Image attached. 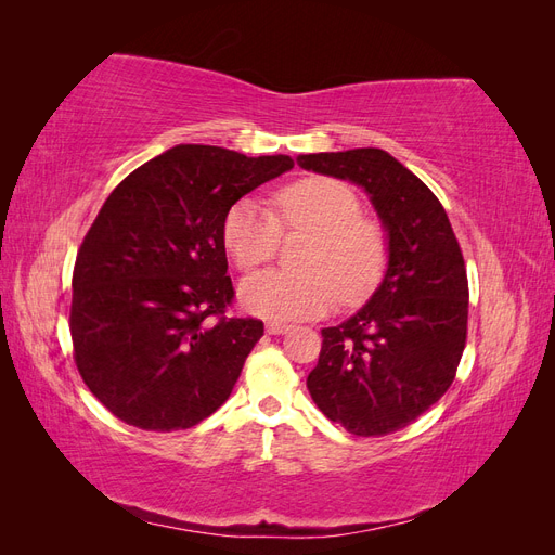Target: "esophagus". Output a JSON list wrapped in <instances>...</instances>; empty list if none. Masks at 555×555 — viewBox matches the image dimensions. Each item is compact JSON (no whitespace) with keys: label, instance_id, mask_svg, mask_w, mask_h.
Returning a JSON list of instances; mask_svg holds the SVG:
<instances>
[{"label":"esophagus","instance_id":"1","mask_svg":"<svg viewBox=\"0 0 555 555\" xmlns=\"http://www.w3.org/2000/svg\"><path fill=\"white\" fill-rule=\"evenodd\" d=\"M292 326L289 324H280V322H268L266 324V333L268 335H282V333H287Z\"/></svg>","mask_w":555,"mask_h":555}]
</instances>
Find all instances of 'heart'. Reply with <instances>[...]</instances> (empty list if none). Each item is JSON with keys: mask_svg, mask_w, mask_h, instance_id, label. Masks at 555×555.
I'll list each match as a JSON object with an SVG mask.
<instances>
[{"mask_svg": "<svg viewBox=\"0 0 555 555\" xmlns=\"http://www.w3.org/2000/svg\"><path fill=\"white\" fill-rule=\"evenodd\" d=\"M275 211L255 196H243L224 217L222 241L241 271L271 259L284 229L312 231L300 251V271L266 268L241 284V304L263 319H310L324 314L335 298L354 306L375 289L384 271L382 231L361 217L359 196L347 184L308 178L275 194Z\"/></svg>", "mask_w": 555, "mask_h": 555, "instance_id": "b5f03b06", "label": "heart"}]
</instances>
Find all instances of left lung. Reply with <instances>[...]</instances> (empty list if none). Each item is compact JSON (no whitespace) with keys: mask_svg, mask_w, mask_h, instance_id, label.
Instances as JSON below:
<instances>
[{"mask_svg":"<svg viewBox=\"0 0 555 555\" xmlns=\"http://www.w3.org/2000/svg\"><path fill=\"white\" fill-rule=\"evenodd\" d=\"M300 169L354 182L386 236L373 296L324 343L308 391L347 433L373 438L412 424L451 386L467 333V275L449 217L426 184L379 147L298 155Z\"/></svg>","mask_w":555,"mask_h":555,"instance_id":"obj_1","label":"left lung"}]
</instances>
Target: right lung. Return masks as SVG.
<instances>
[{
  "label": "right lung",
  "instance_id": "1",
  "mask_svg": "<svg viewBox=\"0 0 555 555\" xmlns=\"http://www.w3.org/2000/svg\"><path fill=\"white\" fill-rule=\"evenodd\" d=\"M289 169V155L182 143L111 192L76 257L72 340L82 382L117 418L182 430L229 398L263 322L222 317L233 298L222 224Z\"/></svg>",
  "mask_w": 555,
  "mask_h": 555
}]
</instances>
